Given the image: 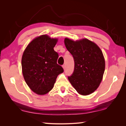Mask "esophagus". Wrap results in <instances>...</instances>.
<instances>
[{
  "mask_svg": "<svg viewBox=\"0 0 126 126\" xmlns=\"http://www.w3.org/2000/svg\"><path fill=\"white\" fill-rule=\"evenodd\" d=\"M62 67H63V69L65 70V65H64V64L63 65Z\"/></svg>",
  "mask_w": 126,
  "mask_h": 126,
  "instance_id": "1",
  "label": "esophagus"
}]
</instances>
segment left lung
<instances>
[{
	"label": "left lung",
	"instance_id": "obj_1",
	"mask_svg": "<svg viewBox=\"0 0 126 126\" xmlns=\"http://www.w3.org/2000/svg\"><path fill=\"white\" fill-rule=\"evenodd\" d=\"M64 44L74 61V68L68 79L80 94H90L101 83L105 69V61L97 44L87 39L74 42L65 38Z\"/></svg>",
	"mask_w": 126,
	"mask_h": 126
}]
</instances>
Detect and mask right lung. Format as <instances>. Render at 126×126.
I'll return each instance as SVG.
<instances>
[{"label": "right lung", "instance_id": "add662e5", "mask_svg": "<svg viewBox=\"0 0 126 126\" xmlns=\"http://www.w3.org/2000/svg\"><path fill=\"white\" fill-rule=\"evenodd\" d=\"M57 39L42 35L27 47L22 59L23 75L30 88L42 95L52 89L58 74L64 72L57 64L58 53L54 50Z\"/></svg>", "mask_w": 126, "mask_h": 126}]
</instances>
